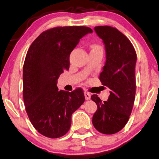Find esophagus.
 <instances>
[{"label":"esophagus","instance_id":"obj_1","mask_svg":"<svg viewBox=\"0 0 159 159\" xmlns=\"http://www.w3.org/2000/svg\"><path fill=\"white\" fill-rule=\"evenodd\" d=\"M84 96H85V99H86V100H89V99H91V93L88 92V91H85V92H84Z\"/></svg>","mask_w":159,"mask_h":159}]
</instances>
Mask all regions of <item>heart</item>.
<instances>
[{
    "label": "heart",
    "instance_id": "obj_1",
    "mask_svg": "<svg viewBox=\"0 0 159 159\" xmlns=\"http://www.w3.org/2000/svg\"><path fill=\"white\" fill-rule=\"evenodd\" d=\"M91 48H102V47L98 45V44H92V45H91Z\"/></svg>",
    "mask_w": 159,
    "mask_h": 159
}]
</instances>
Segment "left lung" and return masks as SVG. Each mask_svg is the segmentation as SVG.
Segmentation results:
<instances>
[{"label": "left lung", "instance_id": "1", "mask_svg": "<svg viewBox=\"0 0 159 159\" xmlns=\"http://www.w3.org/2000/svg\"><path fill=\"white\" fill-rule=\"evenodd\" d=\"M95 32L105 44L107 60L99 80L110 89L107 102L97 95L91 99L97 105L92 123L98 131L111 135L127 124L135 102V75L137 54L128 38L110 26H95Z\"/></svg>", "mask_w": 159, "mask_h": 159}]
</instances>
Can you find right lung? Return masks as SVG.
Wrapping results in <instances>:
<instances>
[{
	"instance_id": "right-lung-1",
	"label": "right lung",
	"mask_w": 159,
	"mask_h": 159,
	"mask_svg": "<svg viewBox=\"0 0 159 159\" xmlns=\"http://www.w3.org/2000/svg\"><path fill=\"white\" fill-rule=\"evenodd\" d=\"M93 31L87 26H57L32 42L23 66V99L29 119L42 135L57 138L68 133L71 115L85 101L84 91H58L60 75L70 66V52Z\"/></svg>"
}]
</instances>
